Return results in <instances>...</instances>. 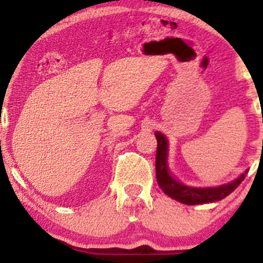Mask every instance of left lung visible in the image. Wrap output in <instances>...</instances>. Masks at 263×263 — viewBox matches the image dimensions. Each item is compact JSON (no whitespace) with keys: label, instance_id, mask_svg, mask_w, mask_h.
Here are the masks:
<instances>
[{"label":"left lung","instance_id":"8db88e82","mask_svg":"<svg viewBox=\"0 0 263 263\" xmlns=\"http://www.w3.org/2000/svg\"><path fill=\"white\" fill-rule=\"evenodd\" d=\"M157 137V155H156V177L158 185L174 200L186 205L206 204L219 201L221 199L231 194L235 189L240 185L245 179L247 172L241 174L240 177L232 180L231 183L225 185L214 186V188H193V186L184 185L177 179H174L168 170V140L161 132H156Z\"/></svg>","mask_w":263,"mask_h":263}]
</instances>
